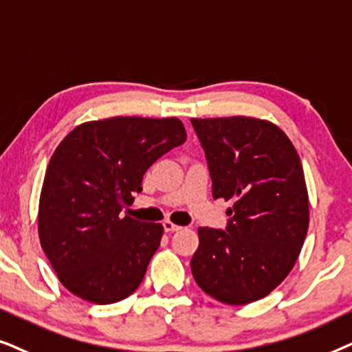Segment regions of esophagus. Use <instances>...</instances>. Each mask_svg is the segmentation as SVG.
Returning <instances> with one entry per match:
<instances>
[{
	"instance_id": "1",
	"label": "esophagus",
	"mask_w": 352,
	"mask_h": 352,
	"mask_svg": "<svg viewBox=\"0 0 352 352\" xmlns=\"http://www.w3.org/2000/svg\"><path fill=\"white\" fill-rule=\"evenodd\" d=\"M180 225H175L173 222H170V220H166L164 222V230L166 232H179L180 230Z\"/></svg>"
}]
</instances>
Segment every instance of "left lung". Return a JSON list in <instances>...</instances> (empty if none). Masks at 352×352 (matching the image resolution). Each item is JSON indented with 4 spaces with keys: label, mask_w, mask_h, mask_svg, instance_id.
Here are the masks:
<instances>
[{
    "label": "left lung",
    "mask_w": 352,
    "mask_h": 352,
    "mask_svg": "<svg viewBox=\"0 0 352 352\" xmlns=\"http://www.w3.org/2000/svg\"><path fill=\"white\" fill-rule=\"evenodd\" d=\"M208 157L214 199L233 201L227 232L199 227L191 257L198 287L245 306L265 298L296 264L309 228V195L292 140L270 120L191 119Z\"/></svg>",
    "instance_id": "left-lung-1"
}]
</instances>
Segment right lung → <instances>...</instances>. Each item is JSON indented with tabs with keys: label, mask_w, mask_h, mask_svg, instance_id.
<instances>
[{
	"label": "right lung",
	"mask_w": 352,
	"mask_h": 352,
	"mask_svg": "<svg viewBox=\"0 0 352 352\" xmlns=\"http://www.w3.org/2000/svg\"><path fill=\"white\" fill-rule=\"evenodd\" d=\"M177 117H111L77 125L56 148L38 203V236L59 282L95 304L130 296L161 245L164 227L130 215L144 172L185 143Z\"/></svg>",
	"instance_id": "1"
}]
</instances>
